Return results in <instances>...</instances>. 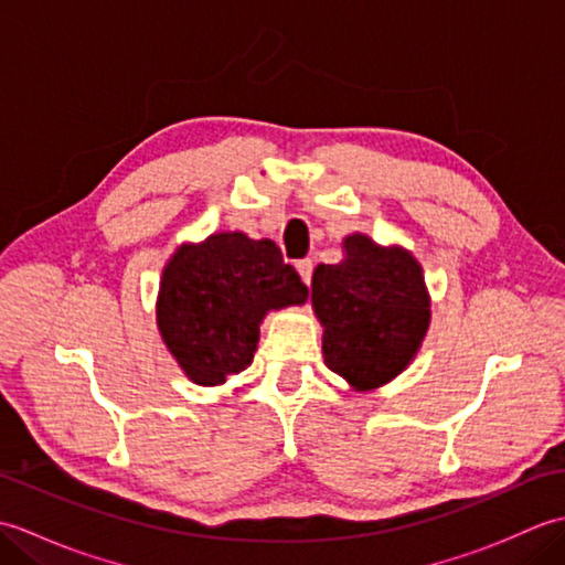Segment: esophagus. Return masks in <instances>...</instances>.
I'll return each mask as SVG.
<instances>
[{
	"label": "esophagus",
	"mask_w": 565,
	"mask_h": 565,
	"mask_svg": "<svg viewBox=\"0 0 565 565\" xmlns=\"http://www.w3.org/2000/svg\"><path fill=\"white\" fill-rule=\"evenodd\" d=\"M296 271L303 279V284L310 286V279H313V259H298L296 262Z\"/></svg>",
	"instance_id": "obj_1"
}]
</instances>
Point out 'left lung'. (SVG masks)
Segmentation results:
<instances>
[{
    "label": "left lung",
    "mask_w": 565,
    "mask_h": 565,
    "mask_svg": "<svg viewBox=\"0 0 565 565\" xmlns=\"http://www.w3.org/2000/svg\"><path fill=\"white\" fill-rule=\"evenodd\" d=\"M340 264H318L313 308L326 328L322 354L356 391L379 388L411 364L429 326L419 262L403 247L347 235Z\"/></svg>",
    "instance_id": "1"
}]
</instances>
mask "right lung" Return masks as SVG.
Here are the masks:
<instances>
[{"instance_id": "right-lung-1", "label": "right lung", "mask_w": 565, "mask_h": 565, "mask_svg": "<svg viewBox=\"0 0 565 565\" xmlns=\"http://www.w3.org/2000/svg\"><path fill=\"white\" fill-rule=\"evenodd\" d=\"M306 298L308 286L271 239L218 233L167 262L158 328L191 381L221 386L252 364L262 318Z\"/></svg>"}]
</instances>
